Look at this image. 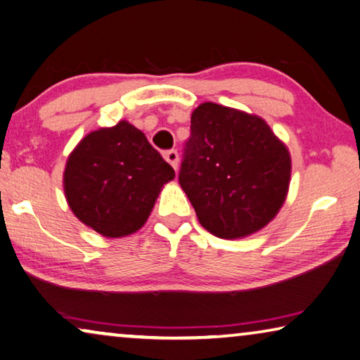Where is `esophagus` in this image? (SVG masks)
Instances as JSON below:
<instances>
[{
  "instance_id": "obj_1",
  "label": "esophagus",
  "mask_w": 360,
  "mask_h": 360,
  "mask_svg": "<svg viewBox=\"0 0 360 360\" xmlns=\"http://www.w3.org/2000/svg\"><path fill=\"white\" fill-rule=\"evenodd\" d=\"M163 157L166 162H168L174 169H178V163H179V153L176 150H168V152L163 153Z\"/></svg>"
}]
</instances>
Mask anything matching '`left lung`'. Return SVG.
Wrapping results in <instances>:
<instances>
[{
	"label": "left lung",
	"mask_w": 360,
	"mask_h": 360,
	"mask_svg": "<svg viewBox=\"0 0 360 360\" xmlns=\"http://www.w3.org/2000/svg\"><path fill=\"white\" fill-rule=\"evenodd\" d=\"M289 181L291 155L265 120L212 101L192 111L179 184L208 233L260 231L283 207Z\"/></svg>",
	"instance_id": "1"
}]
</instances>
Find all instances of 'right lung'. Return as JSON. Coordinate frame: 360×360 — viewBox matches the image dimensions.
I'll use <instances>...</instances> for the list:
<instances>
[{"label": "right lung", "mask_w": 360, "mask_h": 360, "mask_svg": "<svg viewBox=\"0 0 360 360\" xmlns=\"http://www.w3.org/2000/svg\"><path fill=\"white\" fill-rule=\"evenodd\" d=\"M174 169L127 121L87 134L69 153L64 195L85 226L105 238L139 231Z\"/></svg>", "instance_id": "right-lung-1"}]
</instances>
